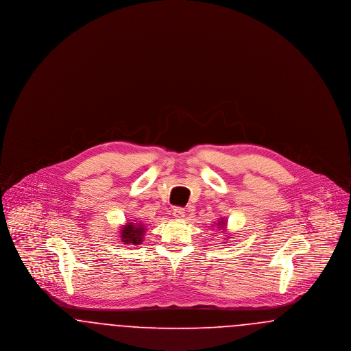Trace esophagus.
<instances>
[{
  "label": "esophagus",
  "instance_id": "1",
  "mask_svg": "<svg viewBox=\"0 0 351 351\" xmlns=\"http://www.w3.org/2000/svg\"><path fill=\"white\" fill-rule=\"evenodd\" d=\"M172 215H173V217L180 219V218H183L184 215H185V209H184V208H175L173 212H172Z\"/></svg>",
  "mask_w": 351,
  "mask_h": 351
}]
</instances>
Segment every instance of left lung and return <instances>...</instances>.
Listing matches in <instances>:
<instances>
[{
    "instance_id": "obj_1",
    "label": "left lung",
    "mask_w": 351,
    "mask_h": 351,
    "mask_svg": "<svg viewBox=\"0 0 351 351\" xmlns=\"http://www.w3.org/2000/svg\"><path fill=\"white\" fill-rule=\"evenodd\" d=\"M225 225H226V222L223 221V219H221V221H218V226H221V228H225Z\"/></svg>"
}]
</instances>
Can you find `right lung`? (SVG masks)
<instances>
[{
  "label": "right lung",
  "mask_w": 351,
  "mask_h": 351,
  "mask_svg": "<svg viewBox=\"0 0 351 351\" xmlns=\"http://www.w3.org/2000/svg\"><path fill=\"white\" fill-rule=\"evenodd\" d=\"M146 232L145 225L128 222L121 229V241L126 245H139L143 241V234Z\"/></svg>",
  "instance_id": "1"
}]
</instances>
